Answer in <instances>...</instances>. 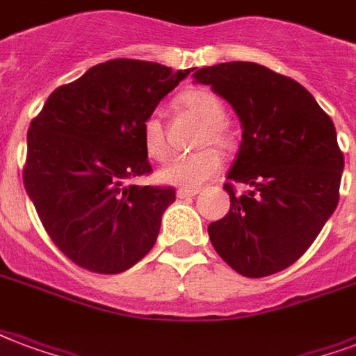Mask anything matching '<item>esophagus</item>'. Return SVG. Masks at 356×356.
Returning a JSON list of instances; mask_svg holds the SVG:
<instances>
[{"instance_id":"obj_1","label":"esophagus","mask_w":356,"mask_h":356,"mask_svg":"<svg viewBox=\"0 0 356 356\" xmlns=\"http://www.w3.org/2000/svg\"><path fill=\"white\" fill-rule=\"evenodd\" d=\"M198 193H200L198 188H179L177 198H193V196H196Z\"/></svg>"}]
</instances>
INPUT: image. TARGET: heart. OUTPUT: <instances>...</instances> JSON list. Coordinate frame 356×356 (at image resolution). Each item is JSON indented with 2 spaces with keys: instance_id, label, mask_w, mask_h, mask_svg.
<instances>
[{
  "instance_id": "1",
  "label": "heart",
  "mask_w": 356,
  "mask_h": 356,
  "mask_svg": "<svg viewBox=\"0 0 356 356\" xmlns=\"http://www.w3.org/2000/svg\"><path fill=\"white\" fill-rule=\"evenodd\" d=\"M181 108L191 112L204 124V131L200 135V145H216L221 150L231 148V135L225 129V110L223 101L209 89H191L179 97ZM143 143L150 158L160 160L168 152L165 133L162 122L158 116H148L143 122ZM221 168V154L216 148H202L191 154H175L165 160L158 170V179L165 185L183 186V188H196L204 181L213 177Z\"/></svg>"
}]
</instances>
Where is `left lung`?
<instances>
[{
  "label": "left lung",
  "instance_id": "8db88e82",
  "mask_svg": "<svg viewBox=\"0 0 356 356\" xmlns=\"http://www.w3.org/2000/svg\"><path fill=\"white\" fill-rule=\"evenodd\" d=\"M193 78L236 112L242 143L227 179L250 185L246 194L225 185L231 209L209 223V240L242 276L275 275L305 254L337 206L343 154L334 122L301 83L267 66L221 63Z\"/></svg>",
  "mask_w": 356,
  "mask_h": 356
}]
</instances>
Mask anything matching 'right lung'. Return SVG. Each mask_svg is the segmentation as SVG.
<instances>
[{
    "label": "right lung",
    "mask_w": 356,
    "mask_h": 356,
    "mask_svg": "<svg viewBox=\"0 0 356 356\" xmlns=\"http://www.w3.org/2000/svg\"><path fill=\"white\" fill-rule=\"evenodd\" d=\"M191 70L114 58L55 89L30 124L24 186L76 265L118 275L154 246L175 191L133 185L152 171L143 122Z\"/></svg>",
    "instance_id": "add662e5"
}]
</instances>
